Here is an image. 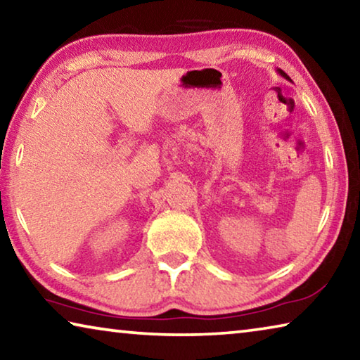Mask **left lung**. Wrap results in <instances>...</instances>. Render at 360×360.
<instances>
[{"label": "left lung", "instance_id": "8db88e82", "mask_svg": "<svg viewBox=\"0 0 360 360\" xmlns=\"http://www.w3.org/2000/svg\"><path fill=\"white\" fill-rule=\"evenodd\" d=\"M278 75H279V76H283L284 79H288V81H290V77H289L288 75H285V72H284L283 70H278ZM290 82H292V81H290Z\"/></svg>", "mask_w": 360, "mask_h": 360}]
</instances>
